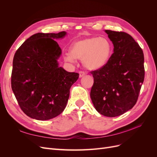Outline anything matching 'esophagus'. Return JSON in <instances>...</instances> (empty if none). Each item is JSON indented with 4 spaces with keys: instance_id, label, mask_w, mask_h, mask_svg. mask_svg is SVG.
Segmentation results:
<instances>
[{
    "instance_id": "34e87169",
    "label": "esophagus",
    "mask_w": 157,
    "mask_h": 157,
    "mask_svg": "<svg viewBox=\"0 0 157 157\" xmlns=\"http://www.w3.org/2000/svg\"><path fill=\"white\" fill-rule=\"evenodd\" d=\"M85 75H86V73H85L84 71H79V77H82L83 76H84Z\"/></svg>"
}]
</instances>
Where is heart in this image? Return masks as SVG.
I'll return each mask as SVG.
<instances>
[{"mask_svg": "<svg viewBox=\"0 0 157 157\" xmlns=\"http://www.w3.org/2000/svg\"><path fill=\"white\" fill-rule=\"evenodd\" d=\"M70 52L71 54L65 56L66 61L73 62L75 58L82 59L86 68L97 70L107 63L112 54L113 46L106 38L90 36L75 42Z\"/></svg>", "mask_w": 157, "mask_h": 157, "instance_id": "b5f03b06", "label": "heart"}]
</instances>
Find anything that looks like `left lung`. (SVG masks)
<instances>
[{
    "label": "left lung",
    "instance_id": "obj_1",
    "mask_svg": "<svg viewBox=\"0 0 157 157\" xmlns=\"http://www.w3.org/2000/svg\"><path fill=\"white\" fill-rule=\"evenodd\" d=\"M114 46L107 63L93 71L90 97L101 115L115 117L135 105L145 77L144 55L139 44L124 32L105 30Z\"/></svg>",
    "mask_w": 157,
    "mask_h": 157
}]
</instances>
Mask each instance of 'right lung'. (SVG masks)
I'll return each instance as SVG.
<instances>
[{"instance_id": "1", "label": "right lung", "mask_w": 157, "mask_h": 157, "mask_svg": "<svg viewBox=\"0 0 157 157\" xmlns=\"http://www.w3.org/2000/svg\"><path fill=\"white\" fill-rule=\"evenodd\" d=\"M66 32L38 33L16 52L11 76L12 91L25 115L39 121L53 118L63 111L71 86L79 74L58 66L61 49L54 39Z\"/></svg>"}]
</instances>
